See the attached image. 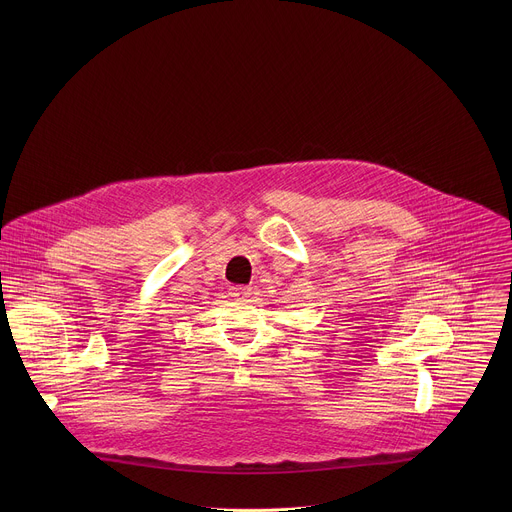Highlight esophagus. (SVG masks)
Listing matches in <instances>:
<instances>
[{"mask_svg": "<svg viewBox=\"0 0 512 512\" xmlns=\"http://www.w3.org/2000/svg\"><path fill=\"white\" fill-rule=\"evenodd\" d=\"M230 293H232V297H246V295H250V288L248 286H234V288H230Z\"/></svg>", "mask_w": 512, "mask_h": 512, "instance_id": "1", "label": "esophagus"}]
</instances>
